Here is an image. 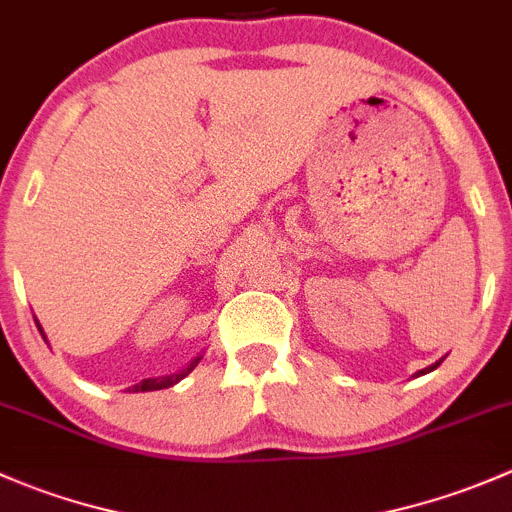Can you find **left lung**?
Here are the masks:
<instances>
[{
    "mask_svg": "<svg viewBox=\"0 0 512 512\" xmlns=\"http://www.w3.org/2000/svg\"><path fill=\"white\" fill-rule=\"evenodd\" d=\"M438 364H441V361H436V364H431V366H428V369H421V371H418V376H421V374H428V371H433V369H436Z\"/></svg>",
    "mask_w": 512,
    "mask_h": 512,
    "instance_id": "8db88e82",
    "label": "left lung"
}]
</instances>
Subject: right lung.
I'll return each mask as SVG.
<instances>
[{
    "instance_id": "right-lung-1",
    "label": "right lung",
    "mask_w": 512,
    "mask_h": 512,
    "mask_svg": "<svg viewBox=\"0 0 512 512\" xmlns=\"http://www.w3.org/2000/svg\"><path fill=\"white\" fill-rule=\"evenodd\" d=\"M34 322H36V327H39L41 337L46 339V334H44V329H41L39 319H34ZM200 359H203V356H195V359L190 361V364L185 366V369H180L178 374H170V376H158V379H143L141 384L131 386V391H158V389H170V386H173V384H178L180 379H185V376H188L190 371H193L195 366H198V361H200Z\"/></svg>"
}]
</instances>
